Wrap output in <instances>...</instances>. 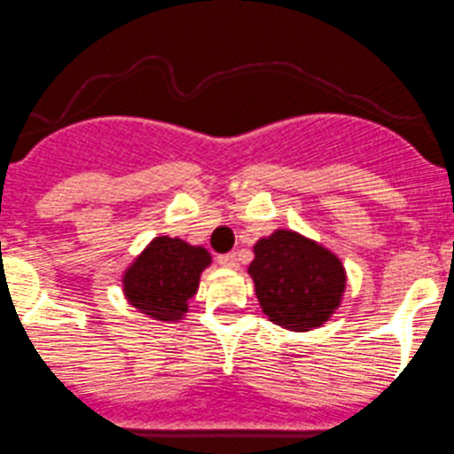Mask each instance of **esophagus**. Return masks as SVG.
I'll list each match as a JSON object with an SVG mask.
<instances>
[{
  "mask_svg": "<svg viewBox=\"0 0 454 454\" xmlns=\"http://www.w3.org/2000/svg\"><path fill=\"white\" fill-rule=\"evenodd\" d=\"M218 262L224 267V270H239L240 258H239V254L231 252V254H223V256L218 258Z\"/></svg>",
  "mask_w": 454,
  "mask_h": 454,
  "instance_id": "esophagus-1",
  "label": "esophagus"
}]
</instances>
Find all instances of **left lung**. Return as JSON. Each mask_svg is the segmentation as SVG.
Masks as SVG:
<instances>
[{"instance_id": "1", "label": "left lung", "mask_w": 454, "mask_h": 454, "mask_svg": "<svg viewBox=\"0 0 454 454\" xmlns=\"http://www.w3.org/2000/svg\"><path fill=\"white\" fill-rule=\"evenodd\" d=\"M247 274L262 314L289 332L325 325L343 303L348 285L343 261L294 230H276L258 240Z\"/></svg>"}]
</instances>
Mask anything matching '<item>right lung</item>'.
<instances>
[{
    "label": "right lung",
    "mask_w": 454,
    "mask_h": 454,
    "mask_svg": "<svg viewBox=\"0 0 454 454\" xmlns=\"http://www.w3.org/2000/svg\"><path fill=\"white\" fill-rule=\"evenodd\" d=\"M211 265L202 245L155 236L122 271V292L131 308L158 323H180Z\"/></svg>",
    "instance_id": "add662e5"
}]
</instances>
